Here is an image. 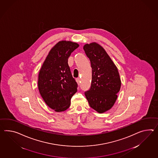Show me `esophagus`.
I'll return each mask as SVG.
<instances>
[{"instance_id": "1", "label": "esophagus", "mask_w": 158, "mask_h": 158, "mask_svg": "<svg viewBox=\"0 0 158 158\" xmlns=\"http://www.w3.org/2000/svg\"><path fill=\"white\" fill-rule=\"evenodd\" d=\"M76 81H77V84L79 85V83H80V82H81V79H80L79 78H77V79H76Z\"/></svg>"}]
</instances>
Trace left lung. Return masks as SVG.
<instances>
[{"label": "left lung", "mask_w": 158, "mask_h": 158, "mask_svg": "<svg viewBox=\"0 0 158 158\" xmlns=\"http://www.w3.org/2000/svg\"><path fill=\"white\" fill-rule=\"evenodd\" d=\"M91 62L92 81L90 89L85 93L89 105L99 113L113 106L120 91L121 81L116 65L104 48L96 43L83 47Z\"/></svg>", "instance_id": "8db88e82"}]
</instances>
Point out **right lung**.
I'll list each match as a JSON object with an SVG mask.
<instances>
[{"mask_svg":"<svg viewBox=\"0 0 158 158\" xmlns=\"http://www.w3.org/2000/svg\"><path fill=\"white\" fill-rule=\"evenodd\" d=\"M79 46L70 41L58 42L49 52L39 71V93L47 105L55 111L69 108L71 98L77 91V83L71 73L68 59Z\"/></svg>","mask_w":158,"mask_h":158,"instance_id":"obj_1","label":"right lung"}]
</instances>
